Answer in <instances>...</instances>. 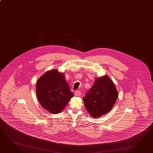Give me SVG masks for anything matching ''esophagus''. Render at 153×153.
I'll list each match as a JSON object with an SVG mask.
<instances>
[{
    "label": "esophagus",
    "mask_w": 153,
    "mask_h": 153,
    "mask_svg": "<svg viewBox=\"0 0 153 153\" xmlns=\"http://www.w3.org/2000/svg\"><path fill=\"white\" fill-rule=\"evenodd\" d=\"M81 94V92L80 91H76L75 92V95L76 96H80Z\"/></svg>",
    "instance_id": "34e87169"
}]
</instances>
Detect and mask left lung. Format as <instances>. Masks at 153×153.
I'll return each instance as SVG.
<instances>
[{
  "label": "left lung",
  "mask_w": 153,
  "mask_h": 153,
  "mask_svg": "<svg viewBox=\"0 0 153 153\" xmlns=\"http://www.w3.org/2000/svg\"><path fill=\"white\" fill-rule=\"evenodd\" d=\"M118 98L114 82L108 75L95 80L92 87L83 98L85 106L93 118L100 117L111 110Z\"/></svg>",
  "instance_id": "left-lung-1"
}]
</instances>
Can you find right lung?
I'll list each match as a JSON object with an SVG mask.
<instances>
[{
    "label": "right lung",
    "mask_w": 153,
    "mask_h": 153,
    "mask_svg": "<svg viewBox=\"0 0 153 153\" xmlns=\"http://www.w3.org/2000/svg\"><path fill=\"white\" fill-rule=\"evenodd\" d=\"M36 94L43 108L53 114L62 111L74 96L65 75L57 69L45 72L39 78Z\"/></svg>",
    "instance_id": "obj_1"
}]
</instances>
